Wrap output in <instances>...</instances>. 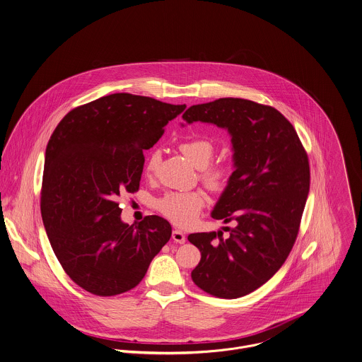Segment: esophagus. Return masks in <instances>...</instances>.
Returning a JSON list of instances; mask_svg holds the SVG:
<instances>
[{
    "label": "esophagus",
    "mask_w": 362,
    "mask_h": 362,
    "mask_svg": "<svg viewBox=\"0 0 362 362\" xmlns=\"http://www.w3.org/2000/svg\"><path fill=\"white\" fill-rule=\"evenodd\" d=\"M171 238H173V240H174L175 243H180V245L185 243V240H187V238H185V233H184L182 230H173V233H171Z\"/></svg>",
    "instance_id": "34e87169"
}]
</instances>
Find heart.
Segmentation results:
<instances>
[{
    "label": "heart",
    "instance_id": "obj_1",
    "mask_svg": "<svg viewBox=\"0 0 362 362\" xmlns=\"http://www.w3.org/2000/svg\"><path fill=\"white\" fill-rule=\"evenodd\" d=\"M214 144L209 138H192L180 145L184 156L197 167L203 168L202 178L211 189H220L227 184L230 177V167L227 165H209L214 155ZM160 162L159 152H153L146 163V171L151 174L156 170ZM204 206V195L202 192L170 194L160 202V211L177 226L187 227L192 224Z\"/></svg>",
    "mask_w": 362,
    "mask_h": 362
}]
</instances>
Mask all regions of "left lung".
<instances>
[{
	"label": "left lung",
	"mask_w": 362,
	"mask_h": 362,
	"mask_svg": "<svg viewBox=\"0 0 362 362\" xmlns=\"http://www.w3.org/2000/svg\"><path fill=\"white\" fill-rule=\"evenodd\" d=\"M182 119L226 129L235 168L211 211L235 227H224L228 238L221 230L188 236L202 255L192 281L213 296L249 295L282 267L295 245L310 191L307 153L282 113L253 100L194 105Z\"/></svg>",
	"instance_id": "left-lung-1"
}]
</instances>
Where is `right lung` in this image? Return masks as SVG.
<instances>
[{"mask_svg":"<svg viewBox=\"0 0 362 362\" xmlns=\"http://www.w3.org/2000/svg\"><path fill=\"white\" fill-rule=\"evenodd\" d=\"M185 105L126 93L70 110L52 132L41 191V216L66 274L97 296L132 291L171 236L170 223L148 216L122 221L117 197L135 192L144 151Z\"/></svg>","mask_w":362,"mask_h":362,"instance_id":"1","label":"right lung"}]
</instances>
